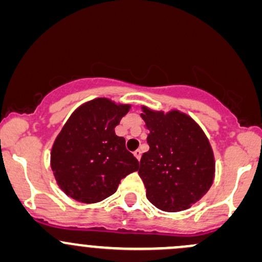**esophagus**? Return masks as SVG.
I'll return each instance as SVG.
<instances>
[{
  "mask_svg": "<svg viewBox=\"0 0 262 262\" xmlns=\"http://www.w3.org/2000/svg\"><path fill=\"white\" fill-rule=\"evenodd\" d=\"M134 155H136V158H137L138 160H140V158H142V151H140L139 149H138V150L134 151Z\"/></svg>",
  "mask_w": 262,
  "mask_h": 262,
  "instance_id": "obj_1",
  "label": "esophagus"
}]
</instances>
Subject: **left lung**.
<instances>
[{
    "label": "left lung",
    "mask_w": 262,
    "mask_h": 262,
    "mask_svg": "<svg viewBox=\"0 0 262 262\" xmlns=\"http://www.w3.org/2000/svg\"><path fill=\"white\" fill-rule=\"evenodd\" d=\"M149 130V150L140 159L139 177L146 198L158 209L183 211L208 192L215 177L214 153L199 124L179 111L142 107Z\"/></svg>",
    "instance_id": "1"
}]
</instances>
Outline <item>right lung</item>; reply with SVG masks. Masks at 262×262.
Segmentation results:
<instances>
[{"label": "right lung", "mask_w": 262, "mask_h": 262, "mask_svg": "<svg viewBox=\"0 0 262 262\" xmlns=\"http://www.w3.org/2000/svg\"><path fill=\"white\" fill-rule=\"evenodd\" d=\"M130 109L96 98L72 113L54 140L51 168L61 190L72 199L94 204L117 191L120 180L139 168L114 128Z\"/></svg>", "instance_id": "1"}]
</instances>
